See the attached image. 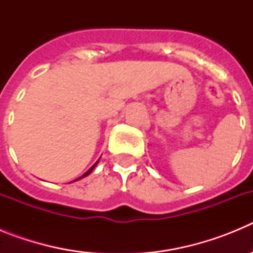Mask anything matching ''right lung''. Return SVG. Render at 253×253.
Returning <instances> with one entry per match:
<instances>
[{
	"label": "right lung",
	"mask_w": 253,
	"mask_h": 253,
	"mask_svg": "<svg viewBox=\"0 0 253 253\" xmlns=\"http://www.w3.org/2000/svg\"><path fill=\"white\" fill-rule=\"evenodd\" d=\"M97 163H99V161H97V162H96V163H95V165H93V166H92V167H91V169H88V171H87V172H86V173H84V175H82V176H81V177H78V178H77V180H81V178H84V177H86V176H88V175H90L91 172H92V169H95V167H96V165H97ZM77 180H75V181H77Z\"/></svg>",
	"instance_id": "right-lung-1"
}]
</instances>
